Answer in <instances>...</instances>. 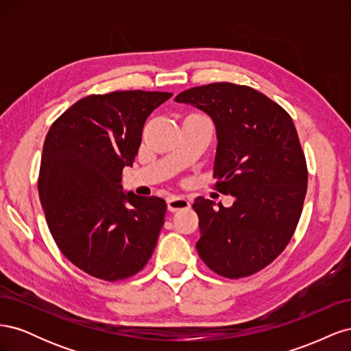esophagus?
<instances>
[{"mask_svg":"<svg viewBox=\"0 0 351 351\" xmlns=\"http://www.w3.org/2000/svg\"><path fill=\"white\" fill-rule=\"evenodd\" d=\"M167 208L169 212H177L182 209H189L190 208V202L184 197L180 196H171L167 199Z\"/></svg>","mask_w":351,"mask_h":351,"instance_id":"1","label":"esophagus"}]
</instances>
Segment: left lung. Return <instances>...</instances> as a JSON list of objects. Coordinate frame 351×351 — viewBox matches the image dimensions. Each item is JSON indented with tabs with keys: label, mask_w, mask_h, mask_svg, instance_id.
<instances>
[{
	"label": "left lung",
	"mask_w": 351,
	"mask_h": 351,
	"mask_svg": "<svg viewBox=\"0 0 351 351\" xmlns=\"http://www.w3.org/2000/svg\"><path fill=\"white\" fill-rule=\"evenodd\" d=\"M174 101L214 121L217 187L234 197L230 208L195 199L199 256L222 277H247L285 249L302 215L307 168L294 123L263 93L234 83L187 89Z\"/></svg>",
	"instance_id": "left-lung-1"
}]
</instances>
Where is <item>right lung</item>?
Wrapping results in <instances>:
<instances>
[{
    "mask_svg": "<svg viewBox=\"0 0 351 351\" xmlns=\"http://www.w3.org/2000/svg\"><path fill=\"white\" fill-rule=\"evenodd\" d=\"M173 93L123 90L77 101L51 125L42 149L39 199L62 254L107 281L129 278L152 256L165 200L124 192L147 117Z\"/></svg>",
    "mask_w": 351,
    "mask_h": 351,
    "instance_id": "add662e5",
    "label": "right lung"
}]
</instances>
